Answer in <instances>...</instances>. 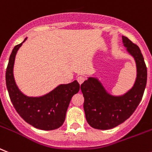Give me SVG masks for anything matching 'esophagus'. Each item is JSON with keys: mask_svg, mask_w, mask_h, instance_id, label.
<instances>
[{"mask_svg": "<svg viewBox=\"0 0 152 152\" xmlns=\"http://www.w3.org/2000/svg\"><path fill=\"white\" fill-rule=\"evenodd\" d=\"M85 77H84L83 76H79L78 77H77V81H78V83L80 84H82L85 81Z\"/></svg>", "mask_w": 152, "mask_h": 152, "instance_id": "esophagus-1", "label": "esophagus"}]
</instances>
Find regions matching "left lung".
I'll return each instance as SVG.
<instances>
[{
  "mask_svg": "<svg viewBox=\"0 0 152 152\" xmlns=\"http://www.w3.org/2000/svg\"><path fill=\"white\" fill-rule=\"evenodd\" d=\"M122 39L137 64V79L132 89L121 96H113L94 78H89L81 84L86 119L96 129H111L125 121L137 107L145 92L147 67L143 56L137 45L127 37L122 36Z\"/></svg>",
  "mask_w": 152,
  "mask_h": 152,
  "instance_id": "1",
  "label": "left lung"
}]
</instances>
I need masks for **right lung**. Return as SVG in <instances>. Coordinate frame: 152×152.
I'll list each match as a JSON object with an SVG mask.
<instances>
[{
  "label": "right lung",
  "mask_w": 152,
  "mask_h": 152,
  "mask_svg": "<svg viewBox=\"0 0 152 152\" xmlns=\"http://www.w3.org/2000/svg\"><path fill=\"white\" fill-rule=\"evenodd\" d=\"M22 43L13 48L6 69V85L11 103L21 118L33 127L45 131L57 129L64 123L71 99L80 90V84L75 80L60 85L42 97H28L21 94L14 80L13 67L15 55Z\"/></svg>",
  "instance_id": "obj_1"
}]
</instances>
